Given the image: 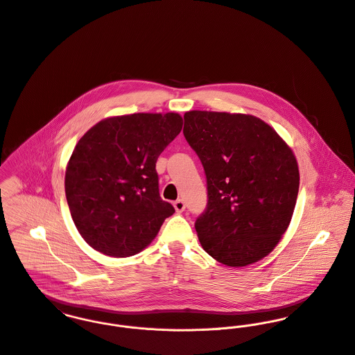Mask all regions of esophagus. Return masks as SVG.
<instances>
[{
	"mask_svg": "<svg viewBox=\"0 0 355 355\" xmlns=\"http://www.w3.org/2000/svg\"><path fill=\"white\" fill-rule=\"evenodd\" d=\"M174 208L178 214H181L184 209H185V201L184 200H177L174 201Z\"/></svg>",
	"mask_w": 355,
	"mask_h": 355,
	"instance_id": "34e87169",
	"label": "esophagus"
}]
</instances>
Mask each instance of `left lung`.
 <instances>
[{
	"label": "left lung",
	"instance_id": "obj_1",
	"mask_svg": "<svg viewBox=\"0 0 355 355\" xmlns=\"http://www.w3.org/2000/svg\"><path fill=\"white\" fill-rule=\"evenodd\" d=\"M184 119L207 177L208 204L195 225L202 249L229 267L257 263L291 222L300 188L294 153L250 114L192 110Z\"/></svg>",
	"mask_w": 355,
	"mask_h": 355
}]
</instances>
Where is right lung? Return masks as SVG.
<instances>
[{"mask_svg": "<svg viewBox=\"0 0 355 355\" xmlns=\"http://www.w3.org/2000/svg\"><path fill=\"white\" fill-rule=\"evenodd\" d=\"M182 129L178 113H136L99 121L76 144L65 195L84 241L112 257L147 248L174 207L159 196L157 160Z\"/></svg>", "mask_w": 355, "mask_h": 355, "instance_id": "obj_1", "label": "right lung"}]
</instances>
